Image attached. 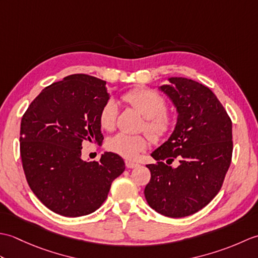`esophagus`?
Returning <instances> with one entry per match:
<instances>
[{
	"label": "esophagus",
	"mask_w": 258,
	"mask_h": 258,
	"mask_svg": "<svg viewBox=\"0 0 258 258\" xmlns=\"http://www.w3.org/2000/svg\"><path fill=\"white\" fill-rule=\"evenodd\" d=\"M125 165L127 168H134L136 166H139L138 163H134V162H130V161H126L125 162Z\"/></svg>",
	"instance_id": "esophagus-1"
}]
</instances>
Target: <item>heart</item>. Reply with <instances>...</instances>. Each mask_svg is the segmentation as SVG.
<instances>
[{"label": "heart", "instance_id": "1", "mask_svg": "<svg viewBox=\"0 0 258 258\" xmlns=\"http://www.w3.org/2000/svg\"><path fill=\"white\" fill-rule=\"evenodd\" d=\"M122 100L145 117L143 130L152 141L161 142L172 134L176 126V117L172 112L167 111L166 98L160 93L149 87H136L124 93ZM117 115L116 103L113 100L107 101L98 115L101 127L113 131L116 126ZM149 144V139L145 135L118 133L108 140L107 147L109 151L126 160H136L141 153L147 150Z\"/></svg>", "mask_w": 258, "mask_h": 258}]
</instances>
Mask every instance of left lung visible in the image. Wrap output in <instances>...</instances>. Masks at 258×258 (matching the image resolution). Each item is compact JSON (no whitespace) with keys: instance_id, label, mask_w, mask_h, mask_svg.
<instances>
[{"instance_id":"8db88e82","label":"left lung","mask_w":258,"mask_h":258,"mask_svg":"<svg viewBox=\"0 0 258 258\" xmlns=\"http://www.w3.org/2000/svg\"><path fill=\"white\" fill-rule=\"evenodd\" d=\"M161 86L176 106L173 134L152 153L144 189L149 205L164 216L179 218L205 207L218 191L231 165L232 119L215 94L199 82L171 78ZM178 160L177 168L170 164Z\"/></svg>"}]
</instances>
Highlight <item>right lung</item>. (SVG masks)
Returning a JSON list of instances; mask_svg holds the SVG:
<instances>
[{
	"mask_svg": "<svg viewBox=\"0 0 258 258\" xmlns=\"http://www.w3.org/2000/svg\"><path fill=\"white\" fill-rule=\"evenodd\" d=\"M105 85L91 75H69L46 86L22 117L20 153L27 183L48 210L62 216L95 212L125 169L115 153L94 162L81 157L83 142L104 140L98 115L109 98Z\"/></svg>",
	"mask_w": 258,
	"mask_h": 258,
	"instance_id": "right-lung-1",
	"label": "right lung"
}]
</instances>
